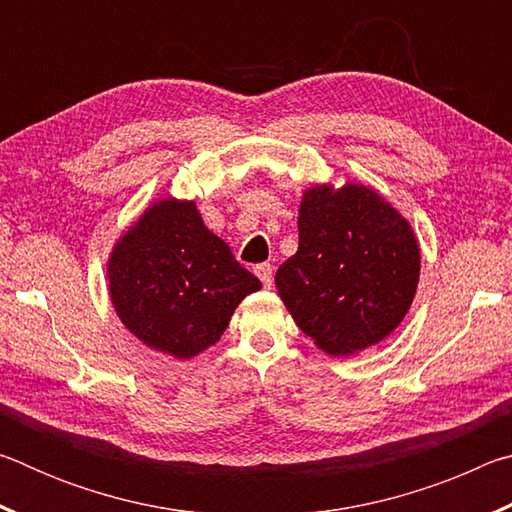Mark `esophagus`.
<instances>
[{
  "instance_id": "1",
  "label": "esophagus",
  "mask_w": 512,
  "mask_h": 512,
  "mask_svg": "<svg viewBox=\"0 0 512 512\" xmlns=\"http://www.w3.org/2000/svg\"><path fill=\"white\" fill-rule=\"evenodd\" d=\"M255 275L262 280V284L266 289L273 287V266L271 264H259L255 266Z\"/></svg>"
}]
</instances>
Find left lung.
Returning <instances> with one entry per match:
<instances>
[{"label": "left lung", "instance_id": "left-lung-1", "mask_svg": "<svg viewBox=\"0 0 512 512\" xmlns=\"http://www.w3.org/2000/svg\"><path fill=\"white\" fill-rule=\"evenodd\" d=\"M300 246L275 273L280 298L334 357L386 339L409 311L420 277L411 225L361 185L314 187L300 203Z\"/></svg>", "mask_w": 512, "mask_h": 512}]
</instances>
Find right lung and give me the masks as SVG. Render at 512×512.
I'll use <instances>...</instances> for the list:
<instances>
[{"label":"right lung","mask_w":512,"mask_h":512,"mask_svg":"<svg viewBox=\"0 0 512 512\" xmlns=\"http://www.w3.org/2000/svg\"><path fill=\"white\" fill-rule=\"evenodd\" d=\"M108 277L121 323L178 359L219 341L239 302L262 287L189 201L153 205L112 250Z\"/></svg>","instance_id":"obj_1"}]
</instances>
